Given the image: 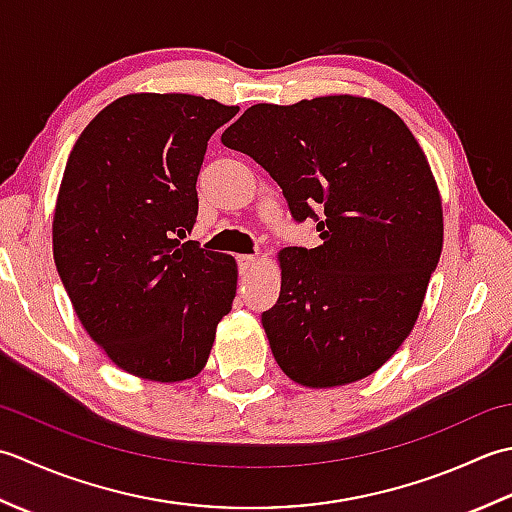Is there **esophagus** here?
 Here are the masks:
<instances>
[{"label": "esophagus", "mask_w": 512, "mask_h": 512, "mask_svg": "<svg viewBox=\"0 0 512 512\" xmlns=\"http://www.w3.org/2000/svg\"><path fill=\"white\" fill-rule=\"evenodd\" d=\"M256 265H258L256 256H238V269H241V274H249Z\"/></svg>", "instance_id": "esophagus-1"}]
</instances>
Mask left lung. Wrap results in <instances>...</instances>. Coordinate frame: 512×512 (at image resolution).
<instances>
[{"mask_svg":"<svg viewBox=\"0 0 512 512\" xmlns=\"http://www.w3.org/2000/svg\"><path fill=\"white\" fill-rule=\"evenodd\" d=\"M221 141L263 165L322 238L278 254L280 296L263 314L278 367L311 389L378 371L442 254V198L420 143L393 110L353 95L256 103Z\"/></svg>","mask_w":512,"mask_h":512,"instance_id":"left-lung-1","label":"left lung"}]
</instances>
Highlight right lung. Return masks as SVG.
<instances>
[{
    "label": "right lung",
    "instance_id": "obj_1",
    "mask_svg": "<svg viewBox=\"0 0 512 512\" xmlns=\"http://www.w3.org/2000/svg\"><path fill=\"white\" fill-rule=\"evenodd\" d=\"M236 112L181 92L125 95L68 156L52 256L83 329L137 378H194L232 311L236 260L183 238L207 141Z\"/></svg>",
    "mask_w": 512,
    "mask_h": 512
}]
</instances>
